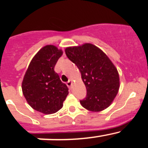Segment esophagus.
<instances>
[{"instance_id":"obj_1","label":"esophagus","mask_w":148,"mask_h":148,"mask_svg":"<svg viewBox=\"0 0 148 148\" xmlns=\"http://www.w3.org/2000/svg\"><path fill=\"white\" fill-rule=\"evenodd\" d=\"M72 84H73L72 81H71V80H69V81L68 82L66 83V85H67V86H68V87L71 88V86H72Z\"/></svg>"}]
</instances>
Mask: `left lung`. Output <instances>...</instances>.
<instances>
[{"mask_svg":"<svg viewBox=\"0 0 148 148\" xmlns=\"http://www.w3.org/2000/svg\"><path fill=\"white\" fill-rule=\"evenodd\" d=\"M70 61L79 69L86 89L82 106L91 112H100L110 106L120 89L117 68L97 46L89 43L66 48Z\"/></svg>","mask_w":148,"mask_h":148,"instance_id":"1","label":"left lung"}]
</instances>
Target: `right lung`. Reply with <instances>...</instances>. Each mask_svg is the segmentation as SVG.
Returning a JSON list of instances; mask_svg holds the SVG:
<instances>
[{"mask_svg":"<svg viewBox=\"0 0 148 148\" xmlns=\"http://www.w3.org/2000/svg\"><path fill=\"white\" fill-rule=\"evenodd\" d=\"M63 51L53 45L41 48L30 62L22 82V92L34 110L45 114L56 112L63 107L69 89L54 71Z\"/></svg>","mask_w":148,"mask_h":148,"instance_id":"add662e5","label":"right lung"}]
</instances>
